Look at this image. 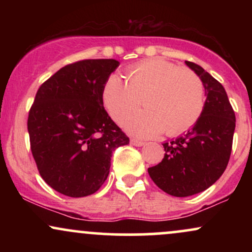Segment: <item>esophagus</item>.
<instances>
[{"label": "esophagus", "mask_w": 252, "mask_h": 252, "mask_svg": "<svg viewBox=\"0 0 252 252\" xmlns=\"http://www.w3.org/2000/svg\"><path fill=\"white\" fill-rule=\"evenodd\" d=\"M130 143H131L132 146H136V147H142L144 144V142H142V141L136 140V138H131V140H130Z\"/></svg>", "instance_id": "34e87169"}]
</instances>
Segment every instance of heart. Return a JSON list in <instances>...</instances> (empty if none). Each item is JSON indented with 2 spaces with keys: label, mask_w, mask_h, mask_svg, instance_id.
<instances>
[{
  "label": "heart",
  "mask_w": 252,
  "mask_h": 252,
  "mask_svg": "<svg viewBox=\"0 0 252 252\" xmlns=\"http://www.w3.org/2000/svg\"><path fill=\"white\" fill-rule=\"evenodd\" d=\"M144 109L124 122L128 131L140 137H155L164 131L176 136L192 128L205 104L201 79L189 68L161 59L147 60L130 67L126 80L117 74L108 78L103 103L116 122H122L138 108Z\"/></svg>",
  "instance_id": "1"
}]
</instances>
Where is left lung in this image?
Segmentation results:
<instances>
[{"label": "left lung", "instance_id": "obj_1", "mask_svg": "<svg viewBox=\"0 0 252 252\" xmlns=\"http://www.w3.org/2000/svg\"><path fill=\"white\" fill-rule=\"evenodd\" d=\"M185 63L204 85V110L186 134L163 143L162 161L148 168L158 189L180 198L200 193L220 178L230 160L236 128L235 111L221 84L201 66Z\"/></svg>", "mask_w": 252, "mask_h": 252}]
</instances>
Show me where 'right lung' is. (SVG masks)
<instances>
[{
  "instance_id": "obj_1",
  "label": "right lung",
  "mask_w": 252,
  "mask_h": 252,
  "mask_svg": "<svg viewBox=\"0 0 252 252\" xmlns=\"http://www.w3.org/2000/svg\"><path fill=\"white\" fill-rule=\"evenodd\" d=\"M115 59L66 65L40 86L28 115L31 150L47 185L72 198L94 194L110 172L112 153L129 137L103 105Z\"/></svg>"
}]
</instances>
